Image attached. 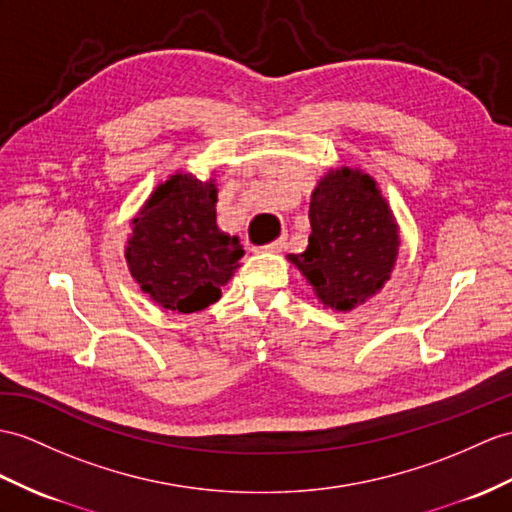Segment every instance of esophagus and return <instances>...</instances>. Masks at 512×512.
Masks as SVG:
<instances>
[{
	"instance_id": "34e87169",
	"label": "esophagus",
	"mask_w": 512,
	"mask_h": 512,
	"mask_svg": "<svg viewBox=\"0 0 512 512\" xmlns=\"http://www.w3.org/2000/svg\"><path fill=\"white\" fill-rule=\"evenodd\" d=\"M282 247H284V241L280 239V241H273V243L263 245V247H254V252H271V254H276V252H282Z\"/></svg>"
}]
</instances>
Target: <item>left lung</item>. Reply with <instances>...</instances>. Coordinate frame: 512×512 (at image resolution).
Instances as JSON below:
<instances>
[{"instance_id":"obj_1","label":"left lung","mask_w":512,"mask_h":512,"mask_svg":"<svg viewBox=\"0 0 512 512\" xmlns=\"http://www.w3.org/2000/svg\"><path fill=\"white\" fill-rule=\"evenodd\" d=\"M308 247L289 254L319 302L350 313L382 291L400 254V226L369 173L336 167L310 195Z\"/></svg>"}]
</instances>
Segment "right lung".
<instances>
[{
  "instance_id": "right-lung-1",
  "label": "right lung",
  "mask_w": 512,
  "mask_h": 512,
  "mask_svg": "<svg viewBox=\"0 0 512 512\" xmlns=\"http://www.w3.org/2000/svg\"><path fill=\"white\" fill-rule=\"evenodd\" d=\"M126 241L130 276L154 304L171 313H197L219 302L241 267L243 245L217 226V180L189 171L156 184L132 221Z\"/></svg>"
}]
</instances>
